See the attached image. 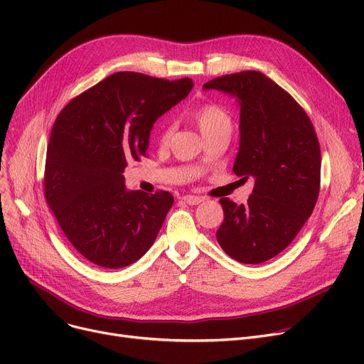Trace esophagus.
Masks as SVG:
<instances>
[{
  "label": "esophagus",
  "mask_w": 364,
  "mask_h": 364,
  "mask_svg": "<svg viewBox=\"0 0 364 364\" xmlns=\"http://www.w3.org/2000/svg\"><path fill=\"white\" fill-rule=\"evenodd\" d=\"M183 199L188 205H199L200 202H203V198L195 196V195H186V196H183Z\"/></svg>",
  "instance_id": "esophagus-1"
}]
</instances>
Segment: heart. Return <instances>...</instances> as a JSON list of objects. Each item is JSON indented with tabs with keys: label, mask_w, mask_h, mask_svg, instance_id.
Returning <instances> with one entry per match:
<instances>
[{
	"label": "heart",
	"mask_w": 364,
	"mask_h": 364,
	"mask_svg": "<svg viewBox=\"0 0 364 364\" xmlns=\"http://www.w3.org/2000/svg\"><path fill=\"white\" fill-rule=\"evenodd\" d=\"M190 118H192L193 122L198 125L205 139L221 132L230 134L233 128L230 113L217 103H205L195 107L192 112H190ZM171 132H172L171 124L168 122L162 124L161 143H166L169 140Z\"/></svg>",
	"instance_id": "b5f03b06"
}]
</instances>
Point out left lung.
<instances>
[{
    "label": "left lung",
    "mask_w": 364,
    "mask_h": 364,
    "mask_svg": "<svg viewBox=\"0 0 364 364\" xmlns=\"http://www.w3.org/2000/svg\"><path fill=\"white\" fill-rule=\"evenodd\" d=\"M203 88L237 99L240 146L233 171L255 178L246 205L220 199L224 221L217 240L239 262L272 259L295 239L318 198L321 155L314 127L292 95L261 72L223 75Z\"/></svg>",
    "instance_id": "1"
}]
</instances>
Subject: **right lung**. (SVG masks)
<instances>
[{
    "mask_svg": "<svg viewBox=\"0 0 364 364\" xmlns=\"http://www.w3.org/2000/svg\"><path fill=\"white\" fill-rule=\"evenodd\" d=\"M193 81L117 72L72 99L55 118L44 196L72 246L105 269L140 259L174 198L128 192L122 172L146 156L153 124L187 97Z\"/></svg>",
    "mask_w": 364,
    "mask_h": 364,
    "instance_id": "1",
    "label": "right lung"
}]
</instances>
